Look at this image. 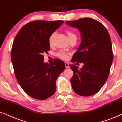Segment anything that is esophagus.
<instances>
[{"instance_id": "obj_1", "label": "esophagus", "mask_w": 122, "mask_h": 122, "mask_svg": "<svg viewBox=\"0 0 122 122\" xmlns=\"http://www.w3.org/2000/svg\"><path fill=\"white\" fill-rule=\"evenodd\" d=\"M65 65L66 68H69V64L68 62H65Z\"/></svg>"}]
</instances>
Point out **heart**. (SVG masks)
<instances>
[{
  "instance_id": "b5f03b06",
  "label": "heart",
  "mask_w": 122,
  "mask_h": 122,
  "mask_svg": "<svg viewBox=\"0 0 122 122\" xmlns=\"http://www.w3.org/2000/svg\"><path fill=\"white\" fill-rule=\"evenodd\" d=\"M65 32L66 34L67 35V36H68L69 41H71V40L72 39L76 38V34H75L74 32H72V31H71L70 30H66ZM55 35H56V34H55V33H53L49 36L48 43L51 46H52L53 44L54 39H55ZM68 53H66V52L63 51H59L57 53V56L58 57L60 58H62V59L64 60H67V58H68Z\"/></svg>"
}]
</instances>
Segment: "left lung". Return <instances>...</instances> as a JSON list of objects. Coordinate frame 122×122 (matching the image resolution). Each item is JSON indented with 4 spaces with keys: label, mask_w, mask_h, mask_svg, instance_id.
Returning a JSON list of instances; mask_svg holds the SVG:
<instances>
[{
    "label": "left lung",
    "mask_w": 122,
    "mask_h": 122,
    "mask_svg": "<svg viewBox=\"0 0 122 122\" xmlns=\"http://www.w3.org/2000/svg\"><path fill=\"white\" fill-rule=\"evenodd\" d=\"M66 24L78 29L81 41L72 62L83 63L82 68L70 65L74 74L71 84L77 95L90 96L99 91L108 78L113 60L112 44L107 29L101 22L86 17Z\"/></svg>",
    "instance_id": "obj_1"
}]
</instances>
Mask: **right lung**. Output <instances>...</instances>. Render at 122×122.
<instances>
[{
    "label": "right lung",
    "mask_w": 122,
    "mask_h": 122,
    "mask_svg": "<svg viewBox=\"0 0 122 122\" xmlns=\"http://www.w3.org/2000/svg\"><path fill=\"white\" fill-rule=\"evenodd\" d=\"M64 21H31L20 29L11 50L15 76L23 90L34 98L46 100L55 93L56 80L65 68L62 60L44 62L50 50L48 38Z\"/></svg>",
    "instance_id": "add662e5"
}]
</instances>
